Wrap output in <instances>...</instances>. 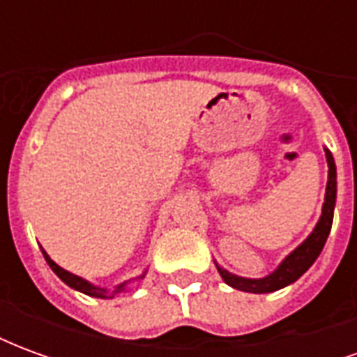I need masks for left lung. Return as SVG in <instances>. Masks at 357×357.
<instances>
[{"label": "left lung", "mask_w": 357, "mask_h": 357, "mask_svg": "<svg viewBox=\"0 0 357 357\" xmlns=\"http://www.w3.org/2000/svg\"><path fill=\"white\" fill-rule=\"evenodd\" d=\"M325 158H327V166H329L327 187H325V202H323L321 216L317 220V224L312 229V233L292 252L284 256L281 264L271 273L258 277V279L235 275V273L224 269L214 260L218 273L222 275V279L229 287L237 289V291L266 294V292H273L283 289V287H289V284L294 283L296 279H300L307 269L312 268V264L317 260V256L321 255L325 241L329 237L331 225H333V214H335V204H337V166H335V158H333L327 147H325Z\"/></svg>", "instance_id": "obj_1"}]
</instances>
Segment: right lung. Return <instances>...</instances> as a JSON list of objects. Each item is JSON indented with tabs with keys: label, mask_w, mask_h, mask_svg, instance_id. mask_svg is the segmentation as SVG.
I'll return each instance as SVG.
<instances>
[{
	"label": "right lung",
	"mask_w": 357,
	"mask_h": 357,
	"mask_svg": "<svg viewBox=\"0 0 357 357\" xmlns=\"http://www.w3.org/2000/svg\"><path fill=\"white\" fill-rule=\"evenodd\" d=\"M42 255L43 258H45V262L50 264V268L55 271V275L63 281V283H66L70 289H74V291H78V292H84V294H88V296H93V298H105V300H109V298H114L116 296L118 292H126L128 289H130V284L135 283V281H143V277L147 275V269L141 273V275L137 277H132V279H128V281H124V283H118L114 284L112 289H107V287H99V284H93V283H89L88 279H84V277L80 275H76V273H70V271H66L65 268H61L59 264H55L53 260L50 258V255L43 250L42 247Z\"/></svg>",
	"instance_id": "obj_1"
}]
</instances>
